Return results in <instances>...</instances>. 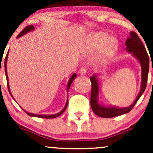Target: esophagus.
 <instances>
[{"label": "esophagus", "mask_w": 153, "mask_h": 153, "mask_svg": "<svg viewBox=\"0 0 153 153\" xmlns=\"http://www.w3.org/2000/svg\"><path fill=\"white\" fill-rule=\"evenodd\" d=\"M86 72H87V71H86V69L85 67L81 68V69L79 70V73L81 74V75H85Z\"/></svg>", "instance_id": "34e87169"}]
</instances>
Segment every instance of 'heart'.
<instances>
[{
	"label": "heart",
	"mask_w": 153,
	"mask_h": 153,
	"mask_svg": "<svg viewBox=\"0 0 153 153\" xmlns=\"http://www.w3.org/2000/svg\"><path fill=\"white\" fill-rule=\"evenodd\" d=\"M106 42L105 49H109L116 45V41L113 38H109L108 35L104 32H96L91 34L88 37V44L92 48H98Z\"/></svg>",
	"instance_id": "obj_1"
}]
</instances>
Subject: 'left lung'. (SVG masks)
<instances>
[{
    "label": "left lung",
    "instance_id": "left-lung-1",
    "mask_svg": "<svg viewBox=\"0 0 153 153\" xmlns=\"http://www.w3.org/2000/svg\"><path fill=\"white\" fill-rule=\"evenodd\" d=\"M126 50L132 53L137 59L141 63L142 67V72H141V91L137 97L136 100L133 102L131 106L126 108H116V107H105L104 106L100 105L98 103V85L97 81L96 76L93 75L90 78L91 84H92V91H91L90 104L92 111L95 115L101 118H112V117L118 116L123 114L127 113L130 112L131 109L133 108L135 104H136L138 100L144 92L146 86L148 78V72H149V58L146 48L143 46L142 41L139 38L138 35L135 32H130V36L126 41Z\"/></svg>",
    "mask_w": 153,
    "mask_h": 153
}]
</instances>
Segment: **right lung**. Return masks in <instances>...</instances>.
<instances>
[{"instance_id":"1","label":"right lung","mask_w":153,"mask_h":153,"mask_svg":"<svg viewBox=\"0 0 153 153\" xmlns=\"http://www.w3.org/2000/svg\"><path fill=\"white\" fill-rule=\"evenodd\" d=\"M35 29V27H33V26L32 25H29L27 26V27H26L25 28L23 29L22 31H21V32L19 33V35L17 36V38H19V37L22 36V35H24V34H26L27 32H29V31H32L33 30V29ZM7 57H8V52H7V55H6V58H5V61H4V67H5V73H6V77H7V86H8V89H9V92H10V94L11 95V96L12 97V94H11V92L10 90V86H9V83H8V75H7ZM76 77V74L74 73L73 75H72V76L71 77V78L69 79V83H68V86H67V89H69V87H70L71 84H72V81H73V80L75 79V78ZM67 104H68V101L67 102V104H66V106L64 108V109H63L61 112H58V113L57 114H55V115H35V114H32V113H29V112H26V111H24V112H26V113L27 114V115H29V116H33V117H38V118H47V119H50V118H56V117H58L60 116V115H61V114L63 113V112L65 111V109H67Z\"/></svg>"}]
</instances>
